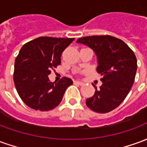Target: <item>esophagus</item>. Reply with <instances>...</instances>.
<instances>
[{"label": "esophagus", "mask_w": 147, "mask_h": 147, "mask_svg": "<svg viewBox=\"0 0 147 147\" xmlns=\"http://www.w3.org/2000/svg\"><path fill=\"white\" fill-rule=\"evenodd\" d=\"M75 83H76V84H79V85H83L84 83H83L82 81H79V80H76V81H75Z\"/></svg>", "instance_id": "34e87169"}]
</instances>
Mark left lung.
<instances>
[{"label": "left lung", "instance_id": "1", "mask_svg": "<svg viewBox=\"0 0 147 147\" xmlns=\"http://www.w3.org/2000/svg\"><path fill=\"white\" fill-rule=\"evenodd\" d=\"M77 43L92 49L97 57V71L102 78L99 89L86 100L91 110L105 113L118 107L125 99L135 81L136 55L125 42L109 35L80 38Z\"/></svg>", "mask_w": 147, "mask_h": 147}]
</instances>
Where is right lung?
I'll return each instance as SVG.
<instances>
[{
  "label": "right lung",
  "instance_id": "obj_1",
  "mask_svg": "<svg viewBox=\"0 0 147 147\" xmlns=\"http://www.w3.org/2000/svg\"><path fill=\"white\" fill-rule=\"evenodd\" d=\"M74 39L40 37L21 48L15 61L13 78L20 98L30 108L40 111L54 109L73 83L67 77L52 83L48 76L51 69L61 64L62 53Z\"/></svg>",
  "mask_w": 147,
  "mask_h": 147
}]
</instances>
